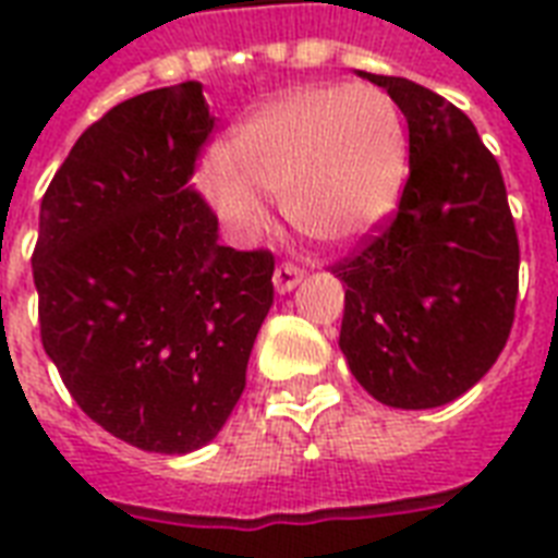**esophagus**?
Wrapping results in <instances>:
<instances>
[{
  "label": "esophagus",
  "mask_w": 558,
  "mask_h": 558,
  "mask_svg": "<svg viewBox=\"0 0 558 558\" xmlns=\"http://www.w3.org/2000/svg\"><path fill=\"white\" fill-rule=\"evenodd\" d=\"M301 278H304V269H301V266H295V263H280L278 269H275V275H271V280H275V289H278L280 295L292 292V289L301 283Z\"/></svg>",
  "instance_id": "esophagus-1"
}]
</instances>
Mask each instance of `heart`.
Masks as SVG:
<instances>
[{"label": "heart", "instance_id": "heart-1", "mask_svg": "<svg viewBox=\"0 0 558 558\" xmlns=\"http://www.w3.org/2000/svg\"><path fill=\"white\" fill-rule=\"evenodd\" d=\"M408 177L402 112L373 86H298L252 109L202 170V191L240 234L266 226L278 196L318 243H350L397 205Z\"/></svg>", "mask_w": 558, "mask_h": 558}]
</instances>
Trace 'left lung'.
Masks as SVG:
<instances>
[{"label":"left lung","instance_id":"1","mask_svg":"<svg viewBox=\"0 0 558 558\" xmlns=\"http://www.w3.org/2000/svg\"><path fill=\"white\" fill-rule=\"evenodd\" d=\"M408 121V182L388 226L332 266L344 283L339 348L381 405H446L510 339L519 236L501 168L454 104L405 77L359 72Z\"/></svg>","mask_w":558,"mask_h":558}]
</instances>
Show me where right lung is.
<instances>
[{"mask_svg": "<svg viewBox=\"0 0 558 558\" xmlns=\"http://www.w3.org/2000/svg\"><path fill=\"white\" fill-rule=\"evenodd\" d=\"M202 83L144 92L77 138L39 205V336L83 414L159 454L202 449L245 388L275 257L217 243L191 187Z\"/></svg>", "mask_w": 558, "mask_h": 558, "instance_id": "right-lung-1", "label": "right lung"}]
</instances>
